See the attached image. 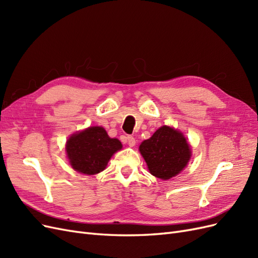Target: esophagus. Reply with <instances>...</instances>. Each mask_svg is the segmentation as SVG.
<instances>
[{
    "mask_svg": "<svg viewBox=\"0 0 258 258\" xmlns=\"http://www.w3.org/2000/svg\"><path fill=\"white\" fill-rule=\"evenodd\" d=\"M127 143L130 147H134L136 145V139L134 137H131V136L127 137Z\"/></svg>",
    "mask_w": 258,
    "mask_h": 258,
    "instance_id": "34e87169",
    "label": "esophagus"
}]
</instances>
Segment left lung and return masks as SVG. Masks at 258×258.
Here are the masks:
<instances>
[{"mask_svg": "<svg viewBox=\"0 0 258 258\" xmlns=\"http://www.w3.org/2000/svg\"><path fill=\"white\" fill-rule=\"evenodd\" d=\"M151 174L161 179L177 175L187 166L191 150L181 131L162 126L139 147Z\"/></svg>", "mask_w": 258, "mask_h": 258, "instance_id": "obj_1", "label": "left lung"}]
</instances>
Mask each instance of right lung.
I'll return each mask as SVG.
<instances>
[{
	"instance_id": "add662e5",
	"label": "right lung",
	"mask_w": 258,
	"mask_h": 258,
	"mask_svg": "<svg viewBox=\"0 0 258 258\" xmlns=\"http://www.w3.org/2000/svg\"><path fill=\"white\" fill-rule=\"evenodd\" d=\"M118 139L108 137L102 127H89L68 139L66 151L70 165L77 172L93 175L106 168L112 156L121 150Z\"/></svg>"
}]
</instances>
